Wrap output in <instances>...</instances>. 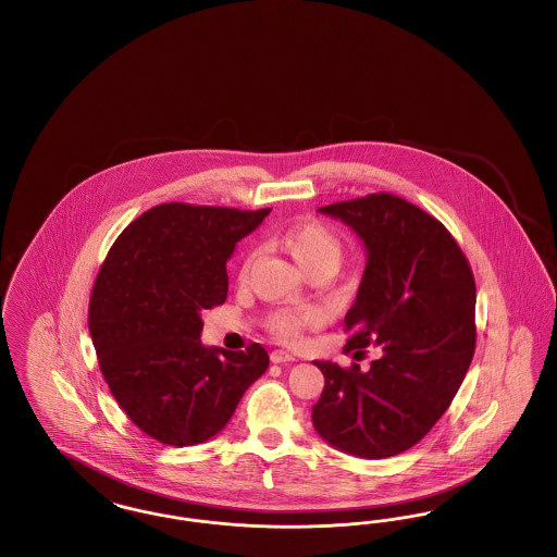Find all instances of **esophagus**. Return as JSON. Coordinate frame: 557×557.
Listing matches in <instances>:
<instances>
[{
    "label": "esophagus",
    "instance_id": "obj_1",
    "mask_svg": "<svg viewBox=\"0 0 557 557\" xmlns=\"http://www.w3.org/2000/svg\"><path fill=\"white\" fill-rule=\"evenodd\" d=\"M269 357H271L273 363H290V361H296V357L292 352H286V350H271Z\"/></svg>",
    "mask_w": 557,
    "mask_h": 557
}]
</instances>
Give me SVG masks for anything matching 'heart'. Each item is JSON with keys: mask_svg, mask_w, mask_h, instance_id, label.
<instances>
[{"mask_svg": "<svg viewBox=\"0 0 557 557\" xmlns=\"http://www.w3.org/2000/svg\"><path fill=\"white\" fill-rule=\"evenodd\" d=\"M280 246L307 275L334 273L345 259V239L321 221H300L280 236ZM244 265V271H246ZM242 271V273H244ZM319 313L305 307H284L267 315V330L284 343H298L305 330L318 325Z\"/></svg>", "mask_w": 557, "mask_h": 557, "instance_id": "1", "label": "heart"}]
</instances>
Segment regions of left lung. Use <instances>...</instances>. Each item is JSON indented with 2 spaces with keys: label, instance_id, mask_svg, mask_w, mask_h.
I'll return each instance as SVG.
<instances>
[{
  "label": "left lung",
  "instance_id": "left-lung-1",
  "mask_svg": "<svg viewBox=\"0 0 557 557\" xmlns=\"http://www.w3.org/2000/svg\"><path fill=\"white\" fill-rule=\"evenodd\" d=\"M319 212L341 219L368 250L345 330V352L373 346L368 370L315 361L325 386L313 405L319 436L366 459L418 445L449 409L476 348V284L449 230L380 191Z\"/></svg>",
  "mask_w": 557,
  "mask_h": 557
}]
</instances>
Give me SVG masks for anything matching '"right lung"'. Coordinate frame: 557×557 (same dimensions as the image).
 <instances>
[{
  "instance_id": "right-lung-1",
  "label": "right lung",
  "mask_w": 557,
  "mask_h": 557,
  "mask_svg": "<svg viewBox=\"0 0 557 557\" xmlns=\"http://www.w3.org/2000/svg\"><path fill=\"white\" fill-rule=\"evenodd\" d=\"M269 212L159 205L100 267L89 300L100 370L127 418L162 445L209 441L269 368L257 343L239 352L200 343L202 311L227 298V259Z\"/></svg>"
}]
</instances>
